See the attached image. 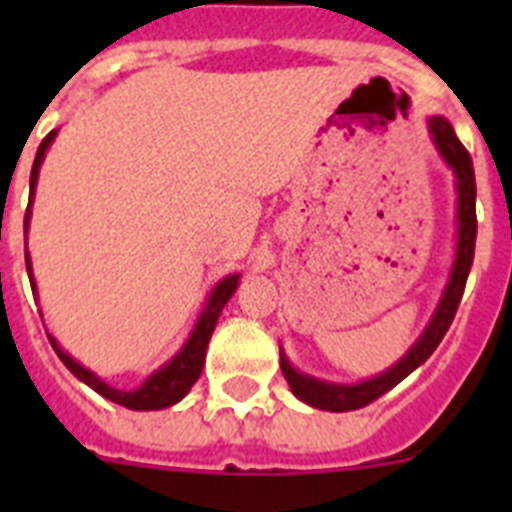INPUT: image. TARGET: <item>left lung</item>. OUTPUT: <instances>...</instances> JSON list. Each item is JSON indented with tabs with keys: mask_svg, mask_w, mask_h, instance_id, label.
<instances>
[{
	"mask_svg": "<svg viewBox=\"0 0 512 512\" xmlns=\"http://www.w3.org/2000/svg\"><path fill=\"white\" fill-rule=\"evenodd\" d=\"M430 132H433V140H436L441 156L452 164L454 175H457V193H460V201H457V220H460V228H457V260H454V271L444 292V300L438 305L436 316L430 321V327L425 329V335L420 337V342L393 369L374 377V380L361 382V385H350L348 388V385H329V382L313 380V377L297 374L289 366L287 358L281 356V372L287 377L292 393L305 404L319 406V409H327V412H350V409H361V406L372 404L380 396H385L390 388H396L404 377H409L422 361H428L430 353L438 348V342L444 340V335L452 327L454 313L460 308L462 292H465V284H468L473 252H476V172H473V159H470L468 148L457 140L452 124L441 119V116H433L430 119Z\"/></svg>",
	"mask_w": 512,
	"mask_h": 512,
	"instance_id": "obj_1",
	"label": "left lung"
}]
</instances>
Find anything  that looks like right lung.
<instances>
[{
  "instance_id": "obj_1",
  "label": "right lung",
  "mask_w": 512,
  "mask_h": 512,
  "mask_svg": "<svg viewBox=\"0 0 512 512\" xmlns=\"http://www.w3.org/2000/svg\"><path fill=\"white\" fill-rule=\"evenodd\" d=\"M52 138H55V132H50V135L39 143V151H36L34 167H31V199H34V185H36V177H39V167H42L44 151H47V146L52 143ZM28 215H31V207L26 209V220H23L26 228H28ZM26 271H31L28 252H26ZM236 284H239V276H228V279H223L220 284H217L212 297H209L207 308H204V313H201L199 324H196V329H193L191 340L185 342V348L180 350V353H177V356L172 358L170 364L164 366V369L151 374V377H148L138 390H130V393H127V390H116L111 388V385H106L100 377H95V374L87 372L84 366L76 364L74 358L68 356V353H63V350L58 348V342L52 340L50 335L47 337H50L52 348H55V353L60 356V361H63V364H66L68 369L79 377V380L87 382L92 390H98L103 398H108V401H114V404L119 406H127V409H138V412H146V409H164V406L177 404V401H180V398L193 388V382L201 377L209 337H212V332H215L217 316H220V311H223V305L228 303L233 292H236ZM31 289H34V284H31Z\"/></svg>"
}]
</instances>
